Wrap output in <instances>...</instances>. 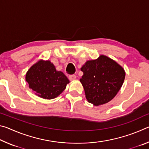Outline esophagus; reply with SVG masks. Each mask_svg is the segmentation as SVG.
<instances>
[{
	"label": "esophagus",
	"instance_id": "1",
	"mask_svg": "<svg viewBox=\"0 0 149 149\" xmlns=\"http://www.w3.org/2000/svg\"><path fill=\"white\" fill-rule=\"evenodd\" d=\"M68 77H69V79H70V81H74V80H75V79H76V76H75V75H70V76H69Z\"/></svg>",
	"mask_w": 149,
	"mask_h": 149
}]
</instances>
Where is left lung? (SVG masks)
<instances>
[{"label": "left lung", "instance_id": "obj_1", "mask_svg": "<svg viewBox=\"0 0 149 149\" xmlns=\"http://www.w3.org/2000/svg\"><path fill=\"white\" fill-rule=\"evenodd\" d=\"M84 75L79 79L87 101L95 106L110 102L122 87L125 77L122 66L105 55L87 60L81 68Z\"/></svg>", "mask_w": 149, "mask_h": 149}]
</instances>
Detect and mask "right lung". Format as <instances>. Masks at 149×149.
<instances>
[{
  "instance_id": "1",
  "label": "right lung",
  "mask_w": 149,
  "mask_h": 149,
  "mask_svg": "<svg viewBox=\"0 0 149 149\" xmlns=\"http://www.w3.org/2000/svg\"><path fill=\"white\" fill-rule=\"evenodd\" d=\"M26 81L35 95L44 99L56 98L65 90L69 79L50 60H39L27 70Z\"/></svg>"
}]
</instances>
